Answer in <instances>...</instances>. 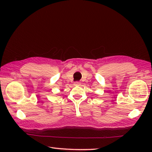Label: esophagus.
I'll use <instances>...</instances> for the list:
<instances>
[{
    "mask_svg": "<svg viewBox=\"0 0 152 152\" xmlns=\"http://www.w3.org/2000/svg\"><path fill=\"white\" fill-rule=\"evenodd\" d=\"M75 85L80 86V82H75Z\"/></svg>",
    "mask_w": 152,
    "mask_h": 152,
    "instance_id": "obj_1",
    "label": "esophagus"
}]
</instances>
